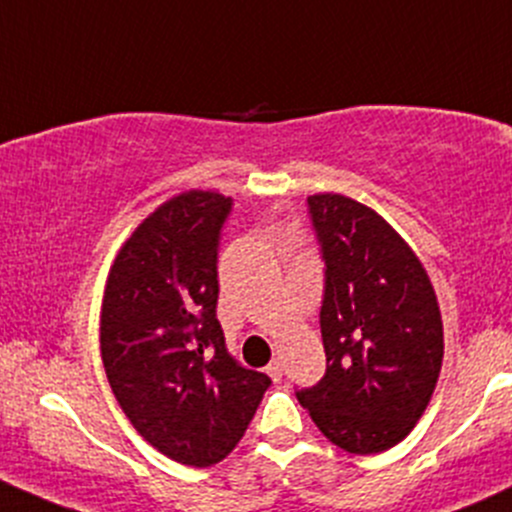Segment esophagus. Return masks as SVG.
<instances>
[{"label": "esophagus", "instance_id": "esophagus-1", "mask_svg": "<svg viewBox=\"0 0 512 512\" xmlns=\"http://www.w3.org/2000/svg\"><path fill=\"white\" fill-rule=\"evenodd\" d=\"M267 375H270L274 383H279V380H282V360L274 358L272 363L267 365Z\"/></svg>", "mask_w": 512, "mask_h": 512}]
</instances>
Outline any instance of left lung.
<instances>
[{"instance_id":"obj_1","label":"left lung","mask_w":512,"mask_h":512,"mask_svg":"<svg viewBox=\"0 0 512 512\" xmlns=\"http://www.w3.org/2000/svg\"><path fill=\"white\" fill-rule=\"evenodd\" d=\"M309 213L326 262V375L297 400L343 451L380 454L412 432L437 387V294L412 247L373 208L314 193Z\"/></svg>"}]
</instances>
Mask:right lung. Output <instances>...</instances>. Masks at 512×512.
Segmentation results:
<instances>
[{
	"mask_svg": "<svg viewBox=\"0 0 512 512\" xmlns=\"http://www.w3.org/2000/svg\"><path fill=\"white\" fill-rule=\"evenodd\" d=\"M228 196L186 191L149 213L117 252L100 311L107 383L139 437L179 464L223 461L272 380L235 363L218 304Z\"/></svg>",
	"mask_w": 512,
	"mask_h": 512,
	"instance_id": "right-lung-1",
	"label": "right lung"
}]
</instances>
